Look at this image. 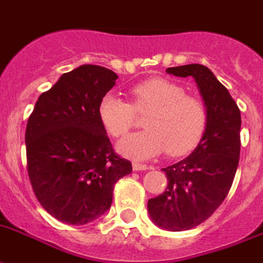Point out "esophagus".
<instances>
[{"mask_svg": "<svg viewBox=\"0 0 263 263\" xmlns=\"http://www.w3.org/2000/svg\"><path fill=\"white\" fill-rule=\"evenodd\" d=\"M133 169L134 171H146L149 169V166L145 164H140V162H133Z\"/></svg>", "mask_w": 263, "mask_h": 263, "instance_id": "obj_1", "label": "esophagus"}]
</instances>
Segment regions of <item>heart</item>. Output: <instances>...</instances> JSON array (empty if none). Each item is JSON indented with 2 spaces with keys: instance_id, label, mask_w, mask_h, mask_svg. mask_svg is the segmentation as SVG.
<instances>
[{
  "instance_id": "b5f03b06",
  "label": "heart",
  "mask_w": 263,
  "mask_h": 263,
  "mask_svg": "<svg viewBox=\"0 0 263 263\" xmlns=\"http://www.w3.org/2000/svg\"><path fill=\"white\" fill-rule=\"evenodd\" d=\"M133 106L108 92L98 106V117L110 136L122 137L134 125V110L151 114L144 132L129 134L117 149L134 160H149L168 152L171 156L190 153L207 127V108L201 99L186 95L185 88L172 80L155 78L132 88Z\"/></svg>"
}]
</instances>
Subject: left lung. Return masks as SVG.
Instances as JSON below:
<instances>
[{
	"mask_svg": "<svg viewBox=\"0 0 263 263\" xmlns=\"http://www.w3.org/2000/svg\"><path fill=\"white\" fill-rule=\"evenodd\" d=\"M166 72L194 78L207 108V127L197 146L188 157L161 169L166 191L147 201V212L158 227L185 231L210 218L233 185L240 153V111L205 66L186 64Z\"/></svg>",
	"mask_w": 263,
	"mask_h": 263,
	"instance_id": "left-lung-1",
	"label": "left lung"
}]
</instances>
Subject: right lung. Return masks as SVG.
Returning <instances> with one entry per match:
<instances>
[{
    "label": "right lung",
    "instance_id": "1",
    "mask_svg": "<svg viewBox=\"0 0 263 263\" xmlns=\"http://www.w3.org/2000/svg\"><path fill=\"white\" fill-rule=\"evenodd\" d=\"M117 79L111 69L92 64L63 73L28 119L30 184L45 211L67 224H87L106 214L116 183L133 169L114 153L98 117Z\"/></svg>",
    "mask_w": 263,
    "mask_h": 263
}]
</instances>
